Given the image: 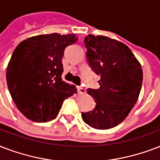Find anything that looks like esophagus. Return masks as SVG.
<instances>
[{
  "instance_id": "esophagus-1",
  "label": "esophagus",
  "mask_w": 160,
  "mask_h": 160,
  "mask_svg": "<svg viewBox=\"0 0 160 160\" xmlns=\"http://www.w3.org/2000/svg\"><path fill=\"white\" fill-rule=\"evenodd\" d=\"M78 90L79 93H85L86 92V90L82 86H78Z\"/></svg>"
}]
</instances>
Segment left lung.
Masks as SVG:
<instances>
[{
	"mask_svg": "<svg viewBox=\"0 0 160 160\" xmlns=\"http://www.w3.org/2000/svg\"><path fill=\"white\" fill-rule=\"evenodd\" d=\"M84 44L88 65L100 76V87L87 90L96 106L92 111L82 112V118L93 128H112L125 119L138 100L142 68L132 51L118 41L88 35Z\"/></svg>",
	"mask_w": 160,
	"mask_h": 160,
	"instance_id": "obj_1",
	"label": "left lung"
}]
</instances>
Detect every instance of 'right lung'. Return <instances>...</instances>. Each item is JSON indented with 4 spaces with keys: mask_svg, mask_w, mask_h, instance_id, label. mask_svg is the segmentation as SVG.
I'll return each instance as SVG.
<instances>
[{
    "mask_svg": "<svg viewBox=\"0 0 160 160\" xmlns=\"http://www.w3.org/2000/svg\"><path fill=\"white\" fill-rule=\"evenodd\" d=\"M77 41L75 34H44L27 38L14 50L7 69V87L17 108L28 119H54L63 101L77 92L62 79L64 50Z\"/></svg>",
    "mask_w": 160,
    "mask_h": 160,
    "instance_id": "add662e5",
    "label": "right lung"
}]
</instances>
